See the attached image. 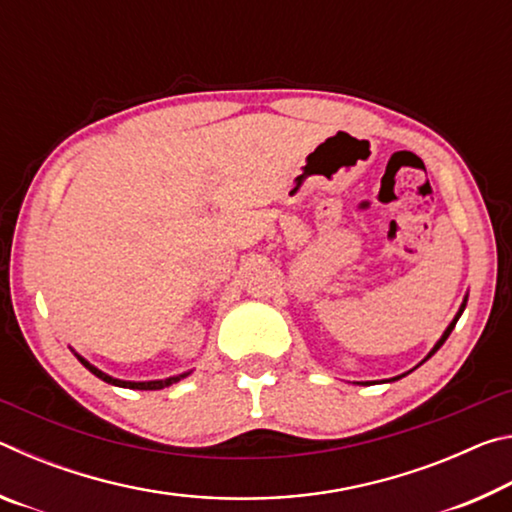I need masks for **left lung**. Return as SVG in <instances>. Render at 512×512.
I'll return each mask as SVG.
<instances>
[{
    "instance_id": "1",
    "label": "left lung",
    "mask_w": 512,
    "mask_h": 512,
    "mask_svg": "<svg viewBox=\"0 0 512 512\" xmlns=\"http://www.w3.org/2000/svg\"><path fill=\"white\" fill-rule=\"evenodd\" d=\"M465 305H467V300H463V305H461V309H458V314H456V318L452 320V323H449V327L445 329V334H443V336H440V341H438L436 345H433V350L429 352V357H427V359H431V357H433V354H436V352L440 350V345H443V343L447 341V336H449V334H452V329L456 327V320H458V318H461V314H463V309H465ZM427 359H424V361H427ZM395 379H400V377H393L391 381H395ZM366 384H370V381H366Z\"/></svg>"
}]
</instances>
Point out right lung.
<instances>
[{"instance_id":"1","label":"right lung","mask_w":512,"mask_h":512,"mask_svg":"<svg viewBox=\"0 0 512 512\" xmlns=\"http://www.w3.org/2000/svg\"><path fill=\"white\" fill-rule=\"evenodd\" d=\"M76 357H79V354H76ZM79 361L83 363L85 368H88V370L92 372V375H97L99 379L108 381V384H112V386H121V388H135V391H160V388H167V386H171V384H176V381H180V379L189 375V372H185V375L169 377V379H160V381H121V379H115V377L106 375V372H101L99 368L90 366V363L85 361L83 357H79Z\"/></svg>"}]
</instances>
